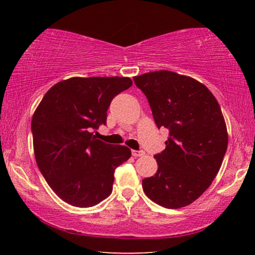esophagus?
I'll return each mask as SVG.
<instances>
[{
    "label": "esophagus",
    "mask_w": 255,
    "mask_h": 255,
    "mask_svg": "<svg viewBox=\"0 0 255 255\" xmlns=\"http://www.w3.org/2000/svg\"><path fill=\"white\" fill-rule=\"evenodd\" d=\"M131 154L133 157H139V156H143V155H145L143 150H135V149L131 150Z\"/></svg>",
    "instance_id": "34e87169"
}]
</instances>
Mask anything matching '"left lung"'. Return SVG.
Wrapping results in <instances>:
<instances>
[{
    "instance_id": "8db88e82",
    "label": "left lung",
    "mask_w": 255,
    "mask_h": 255,
    "mask_svg": "<svg viewBox=\"0 0 255 255\" xmlns=\"http://www.w3.org/2000/svg\"><path fill=\"white\" fill-rule=\"evenodd\" d=\"M133 81L147 98L156 126L170 130L165 149L154 156L157 172L143 180V190L155 204L182 208L209 188L222 166L228 133L221 107L190 76L162 70Z\"/></svg>"
}]
</instances>
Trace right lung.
<instances>
[{"label": "right lung", "instance_id": "obj_1", "mask_svg": "<svg viewBox=\"0 0 255 255\" xmlns=\"http://www.w3.org/2000/svg\"><path fill=\"white\" fill-rule=\"evenodd\" d=\"M132 85L129 77H71L47 91L32 116L37 165L60 199L80 208L110 196L115 170L128 161L127 146L106 144L91 129L106 125L117 94Z\"/></svg>", "mask_w": 255, "mask_h": 255}]
</instances>
